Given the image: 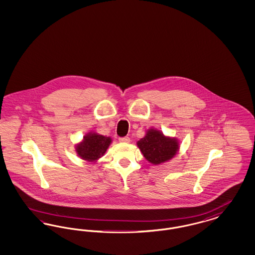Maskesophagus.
<instances>
[{
    "instance_id": "esophagus-1",
    "label": "esophagus",
    "mask_w": 255,
    "mask_h": 255,
    "mask_svg": "<svg viewBox=\"0 0 255 255\" xmlns=\"http://www.w3.org/2000/svg\"><path fill=\"white\" fill-rule=\"evenodd\" d=\"M119 140H120L121 142H129V141H130V138H129L128 136H123V137H120Z\"/></svg>"
}]
</instances>
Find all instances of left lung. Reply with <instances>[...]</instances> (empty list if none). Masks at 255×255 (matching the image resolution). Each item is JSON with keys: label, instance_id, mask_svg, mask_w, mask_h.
I'll return each instance as SVG.
<instances>
[{"label": "left lung", "instance_id": "8db88e82", "mask_svg": "<svg viewBox=\"0 0 255 255\" xmlns=\"http://www.w3.org/2000/svg\"><path fill=\"white\" fill-rule=\"evenodd\" d=\"M136 144L144 158L153 164L169 160L179 150V143L175 138L165 136L154 129L148 130L145 136L140 138Z\"/></svg>", "mask_w": 255, "mask_h": 255}]
</instances>
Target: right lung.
<instances>
[{
    "instance_id": "right-lung-1",
    "label": "right lung",
    "mask_w": 255,
    "mask_h": 255,
    "mask_svg": "<svg viewBox=\"0 0 255 255\" xmlns=\"http://www.w3.org/2000/svg\"><path fill=\"white\" fill-rule=\"evenodd\" d=\"M112 139L97 133H89L84 136V140L76 146V152L79 157L94 161L103 156L108 149Z\"/></svg>"
}]
</instances>
